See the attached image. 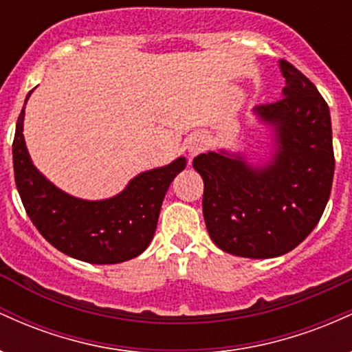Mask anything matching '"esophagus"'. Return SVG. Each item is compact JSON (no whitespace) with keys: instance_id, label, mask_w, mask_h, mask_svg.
<instances>
[{"instance_id":"obj_1","label":"esophagus","mask_w":352,"mask_h":352,"mask_svg":"<svg viewBox=\"0 0 352 352\" xmlns=\"http://www.w3.org/2000/svg\"><path fill=\"white\" fill-rule=\"evenodd\" d=\"M207 148V142H205L204 137H195V139L192 140L188 145V152H190V157H195L199 155Z\"/></svg>"}]
</instances>
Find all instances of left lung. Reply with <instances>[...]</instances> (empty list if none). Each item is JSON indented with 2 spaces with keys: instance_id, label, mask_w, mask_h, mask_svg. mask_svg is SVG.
Here are the masks:
<instances>
[{
  "instance_id": "1",
  "label": "left lung",
  "mask_w": 352,
  "mask_h": 352,
  "mask_svg": "<svg viewBox=\"0 0 352 352\" xmlns=\"http://www.w3.org/2000/svg\"><path fill=\"white\" fill-rule=\"evenodd\" d=\"M286 86L276 102L253 109L273 127L268 164L241 153H200L193 168L204 179V218L218 248L243 258L292 252L316 227L334 175L329 107L316 86L288 60H280Z\"/></svg>"
}]
</instances>
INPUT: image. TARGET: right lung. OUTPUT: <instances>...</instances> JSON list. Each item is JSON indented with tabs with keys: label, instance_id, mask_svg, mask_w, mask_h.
Instances as JSON below:
<instances>
[{
	"label": "right lung",
	"instance_id": "add662e5",
	"mask_svg": "<svg viewBox=\"0 0 352 352\" xmlns=\"http://www.w3.org/2000/svg\"><path fill=\"white\" fill-rule=\"evenodd\" d=\"M23 120L24 107L13 140L14 180L24 210L39 233L59 252L86 263L114 265L139 256L151 245L164 197L187 165L185 157L139 173L112 199H76L34 167L24 142Z\"/></svg>",
	"mask_w": 352,
	"mask_h": 352
}]
</instances>
